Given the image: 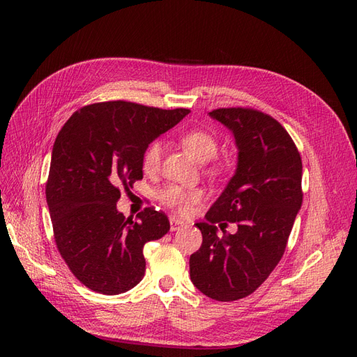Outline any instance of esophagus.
Wrapping results in <instances>:
<instances>
[{
  "instance_id": "34e87169",
  "label": "esophagus",
  "mask_w": 357,
  "mask_h": 357,
  "mask_svg": "<svg viewBox=\"0 0 357 357\" xmlns=\"http://www.w3.org/2000/svg\"><path fill=\"white\" fill-rule=\"evenodd\" d=\"M169 225H171V231L176 232V231L181 229L183 226H185V222H183V220L178 219V218H171V219H169Z\"/></svg>"
}]
</instances>
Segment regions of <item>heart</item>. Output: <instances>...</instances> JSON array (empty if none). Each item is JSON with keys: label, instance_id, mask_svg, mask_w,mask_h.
Masks as SVG:
<instances>
[{"label": "heart", "instance_id": "b5f03b06", "mask_svg": "<svg viewBox=\"0 0 357 357\" xmlns=\"http://www.w3.org/2000/svg\"><path fill=\"white\" fill-rule=\"evenodd\" d=\"M181 144L198 160L207 162L218 153L219 143L211 132L205 129H190L180 137ZM162 160V143L152 142L143 153V168L146 172H155ZM223 162H214L210 167L211 172H220L223 169ZM158 199L168 208L178 213H186L193 204L202 199V190L198 188H186L180 185H168L158 192Z\"/></svg>", "mask_w": 357, "mask_h": 357}]
</instances>
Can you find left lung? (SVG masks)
<instances>
[{"label":"left lung","mask_w":357,"mask_h":357,"mask_svg":"<svg viewBox=\"0 0 357 357\" xmlns=\"http://www.w3.org/2000/svg\"><path fill=\"white\" fill-rule=\"evenodd\" d=\"M210 116L231 129L238 164L205 220L197 223L202 244L189 266L199 291L228 302L253 294L283 257L302 204V160L294 139L269 114L231 107ZM222 221L236 222L239 231L218 236L215 223Z\"/></svg>","instance_id":"left-lung-1"}]
</instances>
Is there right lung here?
<instances>
[{
  "label": "right lung",
  "instance_id": "obj_1",
  "mask_svg": "<svg viewBox=\"0 0 357 357\" xmlns=\"http://www.w3.org/2000/svg\"><path fill=\"white\" fill-rule=\"evenodd\" d=\"M189 114L128 101L82 107L52 150L46 199L53 236L74 277L93 291L119 295L142 282L143 247L169 231L165 213L147 207L125 219L116 202L143 178V153Z\"/></svg>",
  "mask_w": 357,
  "mask_h": 357
}]
</instances>
